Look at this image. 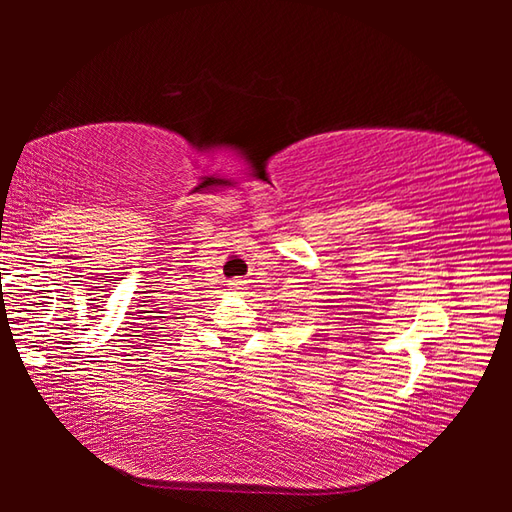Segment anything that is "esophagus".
I'll return each instance as SVG.
<instances>
[{
  "mask_svg": "<svg viewBox=\"0 0 512 512\" xmlns=\"http://www.w3.org/2000/svg\"><path fill=\"white\" fill-rule=\"evenodd\" d=\"M246 284H248L246 279H231V281H228V288H231V290H244Z\"/></svg>",
  "mask_w": 512,
  "mask_h": 512,
  "instance_id": "esophagus-1",
  "label": "esophagus"
}]
</instances>
